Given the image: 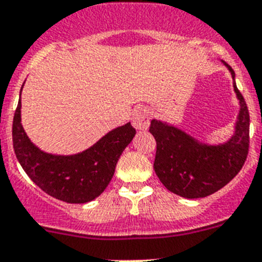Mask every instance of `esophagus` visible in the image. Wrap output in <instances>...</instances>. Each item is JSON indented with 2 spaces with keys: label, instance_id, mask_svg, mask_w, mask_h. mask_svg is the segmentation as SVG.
Listing matches in <instances>:
<instances>
[{
  "label": "esophagus",
  "instance_id": "esophagus-1",
  "mask_svg": "<svg viewBox=\"0 0 262 262\" xmlns=\"http://www.w3.org/2000/svg\"><path fill=\"white\" fill-rule=\"evenodd\" d=\"M133 124L136 129H147L149 126V110L140 107L133 117Z\"/></svg>",
  "mask_w": 262,
  "mask_h": 262
}]
</instances>
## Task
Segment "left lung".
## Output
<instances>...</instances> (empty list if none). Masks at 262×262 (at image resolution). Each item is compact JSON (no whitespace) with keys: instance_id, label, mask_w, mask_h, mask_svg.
I'll list each match as a JSON object with an SVG mask.
<instances>
[{"instance_id":"obj_1","label":"left lung","mask_w":262,"mask_h":262,"mask_svg":"<svg viewBox=\"0 0 262 262\" xmlns=\"http://www.w3.org/2000/svg\"><path fill=\"white\" fill-rule=\"evenodd\" d=\"M235 77L233 69L226 64ZM240 101L235 135L222 145H205L189 135L152 120L149 133L156 140L154 168L164 186L184 198H203L221 190L242 170L249 152V111L233 84Z\"/></svg>"}]
</instances>
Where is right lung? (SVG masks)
Segmentation results:
<instances>
[{
  "label": "right lung",
  "mask_w": 262,
  "mask_h": 262,
  "mask_svg": "<svg viewBox=\"0 0 262 262\" xmlns=\"http://www.w3.org/2000/svg\"><path fill=\"white\" fill-rule=\"evenodd\" d=\"M136 131L131 123L113 129L99 142L75 156L39 151L20 124V99L13 119V147L23 170L48 195L67 203H86L106 189L115 166Z\"/></svg>",
  "instance_id": "add662e5"
}]
</instances>
